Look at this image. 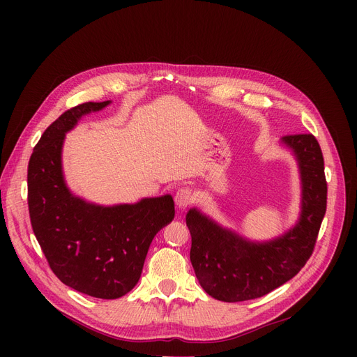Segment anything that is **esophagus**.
I'll return each instance as SVG.
<instances>
[{
    "label": "esophagus",
    "mask_w": 357,
    "mask_h": 357,
    "mask_svg": "<svg viewBox=\"0 0 357 357\" xmlns=\"http://www.w3.org/2000/svg\"><path fill=\"white\" fill-rule=\"evenodd\" d=\"M194 202V194L190 188H179L175 194V204L178 208H186Z\"/></svg>",
    "instance_id": "34e87169"
}]
</instances>
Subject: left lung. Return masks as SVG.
<instances>
[{
    "label": "left lung",
    "instance_id": "left-lung-1",
    "mask_svg": "<svg viewBox=\"0 0 357 357\" xmlns=\"http://www.w3.org/2000/svg\"><path fill=\"white\" fill-rule=\"evenodd\" d=\"M301 175V214L284 236L255 243L192 208L186 214L191 264L204 291L218 301L260 298L284 285L304 268L314 252L327 208V181L321 147L312 135H288Z\"/></svg>",
    "mask_w": 357,
    "mask_h": 357
}]
</instances>
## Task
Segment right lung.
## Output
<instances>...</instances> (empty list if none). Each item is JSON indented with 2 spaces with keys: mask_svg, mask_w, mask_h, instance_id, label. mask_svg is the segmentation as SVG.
I'll return each mask as SVG.
<instances>
[{
  "mask_svg": "<svg viewBox=\"0 0 357 357\" xmlns=\"http://www.w3.org/2000/svg\"><path fill=\"white\" fill-rule=\"evenodd\" d=\"M109 102L65 111L34 146L27 169L31 227L50 269L72 289L102 299L136 287L150 243L175 217L171 195L104 207L69 191L62 171L65 135L82 116Z\"/></svg>",
  "mask_w": 357,
  "mask_h": 357,
  "instance_id": "add662e5",
  "label": "right lung"
}]
</instances>
